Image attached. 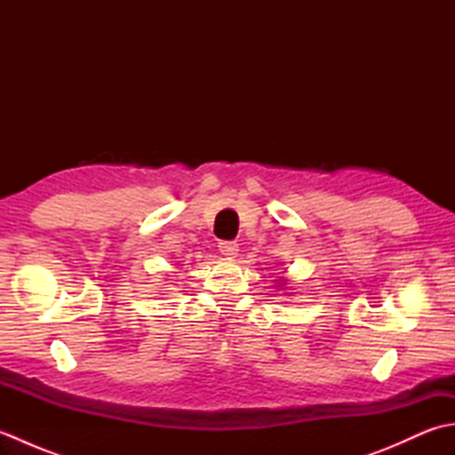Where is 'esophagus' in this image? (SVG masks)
<instances>
[{
	"instance_id": "1",
	"label": "esophagus",
	"mask_w": 455,
	"mask_h": 455,
	"mask_svg": "<svg viewBox=\"0 0 455 455\" xmlns=\"http://www.w3.org/2000/svg\"><path fill=\"white\" fill-rule=\"evenodd\" d=\"M219 250L222 256H236L238 254V244L233 243V240H222L219 243Z\"/></svg>"
}]
</instances>
